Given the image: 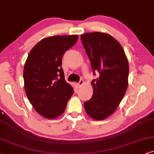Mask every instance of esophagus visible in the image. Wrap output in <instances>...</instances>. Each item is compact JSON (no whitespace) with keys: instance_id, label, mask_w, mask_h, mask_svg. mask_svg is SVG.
Instances as JSON below:
<instances>
[{"instance_id":"obj_1","label":"esophagus","mask_w":154,"mask_h":154,"mask_svg":"<svg viewBox=\"0 0 154 154\" xmlns=\"http://www.w3.org/2000/svg\"><path fill=\"white\" fill-rule=\"evenodd\" d=\"M84 84H85V82H84L83 79H80V81L79 82V83H77V87H78V88L81 87L82 86V85H84Z\"/></svg>"}]
</instances>
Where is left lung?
<instances>
[{"mask_svg":"<svg viewBox=\"0 0 154 154\" xmlns=\"http://www.w3.org/2000/svg\"><path fill=\"white\" fill-rule=\"evenodd\" d=\"M81 40L91 62V68L99 77L91 81L93 96L84 103L87 113L102 120L116 111L128 86L129 64L121 44L110 34L89 32Z\"/></svg>","mask_w":154,"mask_h":154,"instance_id":"obj_1","label":"left lung"}]
</instances>
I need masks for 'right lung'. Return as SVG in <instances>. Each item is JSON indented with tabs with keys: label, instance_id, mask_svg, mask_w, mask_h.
Here are the masks:
<instances>
[{
	"label": "right lung",
	"instance_id": "right-lung-1",
	"mask_svg": "<svg viewBox=\"0 0 154 154\" xmlns=\"http://www.w3.org/2000/svg\"><path fill=\"white\" fill-rule=\"evenodd\" d=\"M78 39L77 34L49 36L33 47L24 64L26 95L34 110L45 118L64 112L73 88L65 80L62 68L64 53Z\"/></svg>",
	"mask_w": 154,
	"mask_h": 154
}]
</instances>
